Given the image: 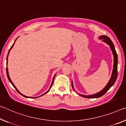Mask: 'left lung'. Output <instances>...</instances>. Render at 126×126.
<instances>
[{
    "instance_id": "left-lung-1",
    "label": "left lung",
    "mask_w": 126,
    "mask_h": 126,
    "mask_svg": "<svg viewBox=\"0 0 126 126\" xmlns=\"http://www.w3.org/2000/svg\"><path fill=\"white\" fill-rule=\"evenodd\" d=\"M100 40H102L103 42H104L108 45L110 47V48L112 51V53L113 55V57H114V62H113V71H112V75H111L110 79L109 80V81L106 86L103 89L100 91L99 92L97 93L92 94V95H82L78 94L81 96H82L84 98H99L100 96L103 95L104 94H106V93L108 91V90L110 89L112 87V86L114 85V82L115 80L117 79V75H118V70H117V66H118V56H117V52L115 51V47L114 45H113L112 41L110 40V39L106 36H104V35H102V36H100L99 37ZM71 85L72 88H73V90H74V88L73 85V81L71 82Z\"/></svg>"
}]
</instances>
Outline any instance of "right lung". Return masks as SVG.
I'll list each match as a JSON object with an SVG mask.
<instances>
[{
    "label": "right lung",
    "mask_w": 126,
    "mask_h": 126,
    "mask_svg": "<svg viewBox=\"0 0 126 126\" xmlns=\"http://www.w3.org/2000/svg\"><path fill=\"white\" fill-rule=\"evenodd\" d=\"M16 38V39H17ZM16 40H15V41H14V44H13V45H12V47H11V48L9 49V52H8V55H7V63H8V55H9V52H10V51H11V49L12 48V47H13V46H14V44H15V42L16 41ZM6 71H7V77H8V80H9V81L11 82V83L12 84V85H13V86H14V88L16 89V91H17L18 93H19L20 94V95H22V96H24V97H26V98H38V97H40V96H42V95H45V94H46V93H48L49 91V90H50V89H51V86H52V84H53V80H54V78H55V75H56V74H55V75L53 76V79H52V82H51V85H50V87H49V89L47 90V92H46V93H44V94H43L42 95H40V96H37V97H30V96H26V95H23V94H22L21 93H20L19 90H18V89H17V88H16V86L14 85V84L13 83V82L12 81V80H11V78H10V77H9V73H8V67H7L6 68Z\"/></svg>",
    "instance_id": "1"
}]
</instances>
